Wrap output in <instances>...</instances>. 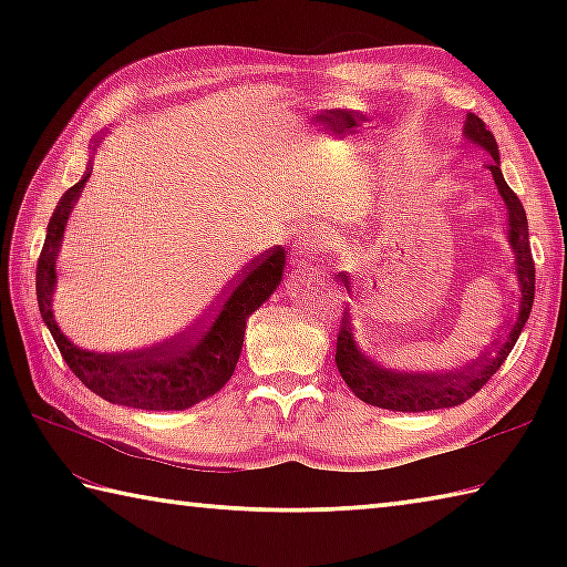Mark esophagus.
Wrapping results in <instances>:
<instances>
[{
	"label": "esophagus",
	"instance_id": "esophagus-1",
	"mask_svg": "<svg viewBox=\"0 0 567 567\" xmlns=\"http://www.w3.org/2000/svg\"><path fill=\"white\" fill-rule=\"evenodd\" d=\"M329 246V238L319 234V231H305L302 236H299L295 240V248H292V256H295V262H311L315 260L319 252L327 250Z\"/></svg>",
	"mask_w": 567,
	"mask_h": 567
}]
</instances>
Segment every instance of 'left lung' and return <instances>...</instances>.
<instances>
[{
    "label": "left lung",
    "instance_id": "obj_1",
    "mask_svg": "<svg viewBox=\"0 0 567 567\" xmlns=\"http://www.w3.org/2000/svg\"><path fill=\"white\" fill-rule=\"evenodd\" d=\"M465 136L492 155L487 167L492 177H495V185L504 204H507L509 244L516 258V277H519V309H516V317L509 321L507 333H504L502 341H497L495 348H492V353L457 372H396L390 368H382L375 360L365 355L363 348H358L353 323L346 309L341 317L339 336H336V365H339L341 378L346 380L348 388L353 390L358 400L380 409H390V412H431V409L455 406L470 400V396L477 390H483L487 380L502 368L504 360L512 353L516 339H519L524 323L528 321V315H532L536 290V265L532 256V246H528L526 212L519 197H516L512 187L504 183L499 171L497 141L485 126L483 118L467 114ZM336 280L348 285V275L341 272Z\"/></svg>",
    "mask_w": 567,
    "mask_h": 567
}]
</instances>
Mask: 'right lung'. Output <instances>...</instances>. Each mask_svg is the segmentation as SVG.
<instances>
[{
	"label": "right lung",
	"mask_w": 567,
	"mask_h": 567,
	"mask_svg": "<svg viewBox=\"0 0 567 567\" xmlns=\"http://www.w3.org/2000/svg\"><path fill=\"white\" fill-rule=\"evenodd\" d=\"M90 179L84 173L72 185L48 224L45 244L35 268V297L39 309L68 368L94 394L112 404L153 409V412H183L219 392L234 375L240 348H244L246 321L282 280L287 250L275 246L240 270L212 319L197 331L183 333L161 346L134 353H92L72 346L55 327L51 299L55 290V256L63 240L68 216L75 207L82 185Z\"/></svg>",
	"instance_id": "right-lung-1"
}]
</instances>
